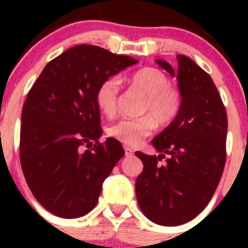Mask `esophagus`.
I'll list each match as a JSON object with an SVG mask.
<instances>
[{"mask_svg": "<svg viewBox=\"0 0 248 248\" xmlns=\"http://www.w3.org/2000/svg\"><path fill=\"white\" fill-rule=\"evenodd\" d=\"M124 155H126V156L129 157L134 154V151L129 146H124Z\"/></svg>", "mask_w": 248, "mask_h": 248, "instance_id": "esophagus-1", "label": "esophagus"}]
</instances>
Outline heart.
I'll list each match as a JSON object with an SVG mask.
<instances>
[{
    "label": "heart",
    "mask_w": 248,
    "mask_h": 248,
    "mask_svg": "<svg viewBox=\"0 0 248 248\" xmlns=\"http://www.w3.org/2000/svg\"><path fill=\"white\" fill-rule=\"evenodd\" d=\"M127 82L145 96L141 112L147 115L139 119L120 120L109 127L108 134L122 144L138 146L154 132L156 124L166 127L176 117L180 110V96L176 90L169 86L168 77L151 67L132 73L127 78ZM117 92L119 82L116 79L106 80L97 90V107L107 116H112L116 111Z\"/></svg>",
    "instance_id": "b5f03b06"
}]
</instances>
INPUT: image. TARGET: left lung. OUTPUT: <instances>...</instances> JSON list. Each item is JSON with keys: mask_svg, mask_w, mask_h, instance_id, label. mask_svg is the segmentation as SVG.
<instances>
[{"mask_svg": "<svg viewBox=\"0 0 248 248\" xmlns=\"http://www.w3.org/2000/svg\"><path fill=\"white\" fill-rule=\"evenodd\" d=\"M172 68L156 63L177 79L181 103L176 117L152 139L158 156L136 152L144 164L136 193L142 214L159 226L191 221L211 201L226 163L228 120L211 77L185 55ZM167 156L159 166V159Z\"/></svg>", "mask_w": 248, "mask_h": 248, "instance_id": "left-lung-1", "label": "left lung"}]
</instances>
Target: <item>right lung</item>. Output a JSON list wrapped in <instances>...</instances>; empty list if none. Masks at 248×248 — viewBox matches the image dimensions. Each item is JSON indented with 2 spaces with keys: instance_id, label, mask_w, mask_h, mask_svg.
I'll return each instance as SVG.
<instances>
[{
  "instance_id": "1",
  "label": "right lung",
  "mask_w": 248,
  "mask_h": 248,
  "mask_svg": "<svg viewBox=\"0 0 248 248\" xmlns=\"http://www.w3.org/2000/svg\"><path fill=\"white\" fill-rule=\"evenodd\" d=\"M136 63L133 57L80 44L50 61L30 90L21 112L20 161L34 198L55 216L89 214L124 156L114 138L91 150L80 146H92L103 133L96 103L99 85Z\"/></svg>"
}]
</instances>
